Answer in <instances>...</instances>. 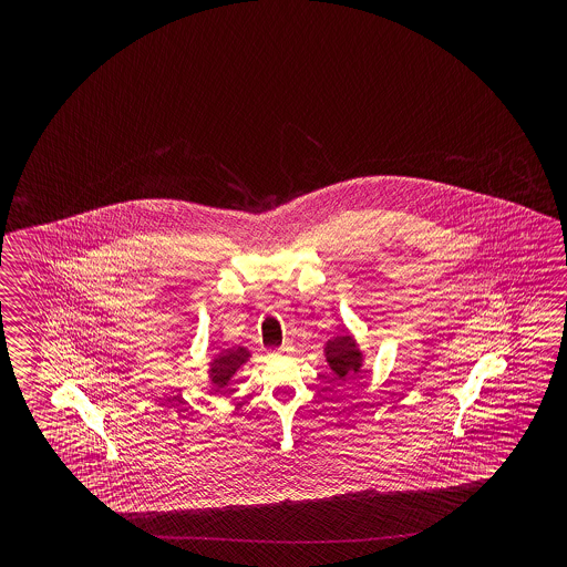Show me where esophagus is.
<instances>
[{
    "label": "esophagus",
    "instance_id": "34e87169",
    "mask_svg": "<svg viewBox=\"0 0 567 567\" xmlns=\"http://www.w3.org/2000/svg\"><path fill=\"white\" fill-rule=\"evenodd\" d=\"M288 350L289 347H281V349L274 350V352H271V357H284Z\"/></svg>",
    "mask_w": 567,
    "mask_h": 567
}]
</instances>
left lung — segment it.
I'll use <instances>...</instances> for the list:
<instances>
[{"label":"left lung","instance_id":"left-lung-1","mask_svg":"<svg viewBox=\"0 0 567 567\" xmlns=\"http://www.w3.org/2000/svg\"><path fill=\"white\" fill-rule=\"evenodd\" d=\"M326 361L332 369V374L340 381L357 379L362 369V352L350 334L332 338L326 342Z\"/></svg>","mask_w":567,"mask_h":567}]
</instances>
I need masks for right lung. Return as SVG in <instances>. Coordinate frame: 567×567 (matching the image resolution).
<instances>
[{
    "label": "right lung",
    "mask_w": 567,
    "mask_h": 567,
    "mask_svg": "<svg viewBox=\"0 0 567 567\" xmlns=\"http://www.w3.org/2000/svg\"><path fill=\"white\" fill-rule=\"evenodd\" d=\"M249 357H251L249 350L243 349V347L223 350L220 354H215V359L210 362L208 374H210L213 385L217 386V391H220L223 386H227L230 377L241 369L243 362H247Z\"/></svg>",
    "instance_id": "right-lung-1"
}]
</instances>
